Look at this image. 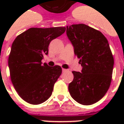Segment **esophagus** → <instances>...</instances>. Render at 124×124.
Listing matches in <instances>:
<instances>
[{"label":"esophagus","instance_id":"esophagus-1","mask_svg":"<svg viewBox=\"0 0 124 124\" xmlns=\"http://www.w3.org/2000/svg\"><path fill=\"white\" fill-rule=\"evenodd\" d=\"M66 71H68L67 69H64V68H62V72H66Z\"/></svg>","mask_w":124,"mask_h":124}]
</instances>
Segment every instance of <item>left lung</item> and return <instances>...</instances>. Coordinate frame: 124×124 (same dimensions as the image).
I'll list each match as a JSON object with an SVG mask.
<instances>
[{
  "label": "left lung",
  "mask_w": 124,
  "mask_h": 124,
  "mask_svg": "<svg viewBox=\"0 0 124 124\" xmlns=\"http://www.w3.org/2000/svg\"><path fill=\"white\" fill-rule=\"evenodd\" d=\"M66 34L82 66L73 71L68 90L72 98L82 105L101 100L111 84L114 57L106 38L99 31L84 24L66 26Z\"/></svg>",
  "instance_id": "left-lung-1"
}]
</instances>
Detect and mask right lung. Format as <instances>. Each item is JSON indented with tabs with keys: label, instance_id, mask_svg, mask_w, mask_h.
Returning a JSON list of instances; mask_svg holds the SVG:
<instances>
[{
	"label": "right lung",
	"instance_id": "right-lung-1",
	"mask_svg": "<svg viewBox=\"0 0 124 124\" xmlns=\"http://www.w3.org/2000/svg\"><path fill=\"white\" fill-rule=\"evenodd\" d=\"M65 31V27L31 28L12 43L8 57L11 81L20 98L29 104H42L51 96L62 68L42 65L41 61L48 54L50 42Z\"/></svg>",
	"mask_w": 124,
	"mask_h": 124
}]
</instances>
